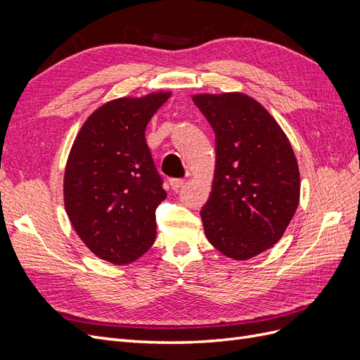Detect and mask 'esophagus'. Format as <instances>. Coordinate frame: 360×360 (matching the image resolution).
Returning a JSON list of instances; mask_svg holds the SVG:
<instances>
[{"label":"esophagus","mask_w":360,"mask_h":360,"mask_svg":"<svg viewBox=\"0 0 360 360\" xmlns=\"http://www.w3.org/2000/svg\"><path fill=\"white\" fill-rule=\"evenodd\" d=\"M184 184V180L183 179H171L169 180V186L174 189V191H177V189H180L181 186Z\"/></svg>","instance_id":"esophagus-1"}]
</instances>
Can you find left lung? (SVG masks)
Segmentation results:
<instances>
[{"mask_svg":"<svg viewBox=\"0 0 360 360\" xmlns=\"http://www.w3.org/2000/svg\"><path fill=\"white\" fill-rule=\"evenodd\" d=\"M214 130L216 167L204 233L237 261L274 248L299 205L297 159L284 130L266 108L243 93L195 94Z\"/></svg>","mask_w":360,"mask_h":360,"instance_id":"8db88e82","label":"left lung"}]
</instances>
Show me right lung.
I'll use <instances>...</instances> for the list:
<instances>
[{
    "label": "right lung",
    "mask_w": 360,
    "mask_h": 360,
    "mask_svg": "<svg viewBox=\"0 0 360 360\" xmlns=\"http://www.w3.org/2000/svg\"><path fill=\"white\" fill-rule=\"evenodd\" d=\"M171 91L106 102L85 120L64 169V207L76 234L112 264L143 257L156 238V207L167 198L146 127Z\"/></svg>",
    "instance_id": "obj_1"
}]
</instances>
